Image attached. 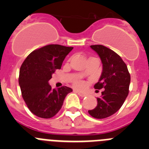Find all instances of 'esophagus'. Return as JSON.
I'll list each match as a JSON object with an SVG mask.
<instances>
[{
  "instance_id": "34e87169",
  "label": "esophagus",
  "mask_w": 149,
  "mask_h": 149,
  "mask_svg": "<svg viewBox=\"0 0 149 149\" xmlns=\"http://www.w3.org/2000/svg\"><path fill=\"white\" fill-rule=\"evenodd\" d=\"M74 92H75L76 93H77V94L79 95L80 96H81V97H85V96L86 95V93H82V92H81V91H79V90H77V89H74Z\"/></svg>"
}]
</instances>
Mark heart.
I'll return each instance as SVG.
<instances>
[{"instance_id": "1", "label": "heart", "mask_w": 149, "mask_h": 149, "mask_svg": "<svg viewBox=\"0 0 149 149\" xmlns=\"http://www.w3.org/2000/svg\"><path fill=\"white\" fill-rule=\"evenodd\" d=\"M74 84L77 87H82V86H84V81H82L81 80H76L74 83Z\"/></svg>"}]
</instances>
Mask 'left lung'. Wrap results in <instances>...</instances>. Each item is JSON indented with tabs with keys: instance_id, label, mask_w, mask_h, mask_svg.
<instances>
[{
	"instance_id": "1",
	"label": "left lung",
	"mask_w": 149,
	"mask_h": 149,
	"mask_svg": "<svg viewBox=\"0 0 149 149\" xmlns=\"http://www.w3.org/2000/svg\"><path fill=\"white\" fill-rule=\"evenodd\" d=\"M90 47L100 56L103 66L94 88L104 90L97 98V106L88 113L95 119H104L116 113L124 104L129 93L131 76L125 62L116 52L101 45Z\"/></svg>"
}]
</instances>
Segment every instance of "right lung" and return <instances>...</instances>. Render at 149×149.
<instances>
[{"label": "right lung", "mask_w": 149, "mask_h": 149, "mask_svg": "<svg viewBox=\"0 0 149 149\" xmlns=\"http://www.w3.org/2000/svg\"><path fill=\"white\" fill-rule=\"evenodd\" d=\"M72 49V47L48 45L31 52L22 63L18 77L22 98L36 116L43 119L54 116L61 109L67 94L72 92L65 86L52 89L48 84Z\"/></svg>", "instance_id": "obj_1"}]
</instances>
